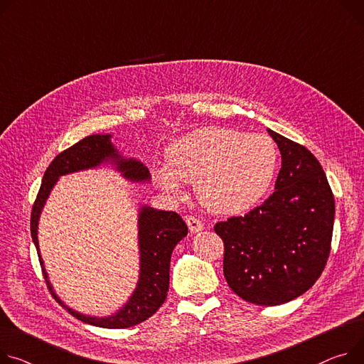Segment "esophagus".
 Returning a JSON list of instances; mask_svg holds the SVG:
<instances>
[{"mask_svg":"<svg viewBox=\"0 0 364 364\" xmlns=\"http://www.w3.org/2000/svg\"><path fill=\"white\" fill-rule=\"evenodd\" d=\"M186 225H188L191 233H198V232H201V230L204 229L203 223H201L198 218H195V217H192V215H188V217H186Z\"/></svg>","mask_w":364,"mask_h":364,"instance_id":"34e87169","label":"esophagus"}]
</instances>
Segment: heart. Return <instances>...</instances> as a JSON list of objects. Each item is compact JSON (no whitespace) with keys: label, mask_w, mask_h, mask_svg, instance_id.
<instances>
[{"label":"heart","mask_w":364,"mask_h":364,"mask_svg":"<svg viewBox=\"0 0 364 364\" xmlns=\"http://www.w3.org/2000/svg\"><path fill=\"white\" fill-rule=\"evenodd\" d=\"M278 163L272 139L225 127H204L175 139L167 163L153 169L154 183L178 197L193 183L198 201L215 214L254 207L268 191Z\"/></svg>","instance_id":"b5f03b06"}]
</instances>
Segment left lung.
I'll use <instances>...</instances> for the list:
<instances>
[{
    "label": "left lung",
    "instance_id": "8db88e82",
    "mask_svg": "<svg viewBox=\"0 0 364 364\" xmlns=\"http://www.w3.org/2000/svg\"><path fill=\"white\" fill-rule=\"evenodd\" d=\"M282 153L275 191L245 217L214 226L225 242L229 287L243 300L277 306L301 296L329 257L335 201L321 163L306 147L268 128Z\"/></svg>",
    "mask_w": 364,
    "mask_h": 364
}]
</instances>
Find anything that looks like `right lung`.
<instances>
[{"mask_svg":"<svg viewBox=\"0 0 364 364\" xmlns=\"http://www.w3.org/2000/svg\"><path fill=\"white\" fill-rule=\"evenodd\" d=\"M110 134H93L60 153L48 166L43 175L42 185L36 201L32 208L31 217V232L36 246L41 267L46 279L49 291L64 309L68 311L78 321L100 326V328H129L136 323H141L157 312L159 307L166 300L169 291V269L171 257L175 246L188 235L185 221L175 211L156 210L150 205H141L138 211V250H139V274L138 282L128 297L127 303L117 312L107 316H92L74 311L67 306L58 294L55 293L48 272L45 269L43 259L41 257L38 226L42 210L49 198L50 191L57 185L58 179L64 175L95 169V167L112 164V167L121 176L129 182L146 183L150 182L151 176L149 167L132 157H124L117 147L112 144Z\"/></svg>","mask_w":364,"mask_h":364,"instance_id":"obj_1","label":"right lung"}]
</instances>
